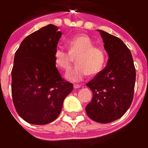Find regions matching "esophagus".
Returning <instances> with one entry per match:
<instances>
[{
    "mask_svg": "<svg viewBox=\"0 0 148 148\" xmlns=\"http://www.w3.org/2000/svg\"><path fill=\"white\" fill-rule=\"evenodd\" d=\"M81 87V85H78V84H75L74 85V88L75 89H77V88H80Z\"/></svg>",
    "mask_w": 148,
    "mask_h": 148,
    "instance_id": "34e87169",
    "label": "esophagus"
}]
</instances>
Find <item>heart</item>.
Instances as JSON below:
<instances>
[{
	"instance_id": "1",
	"label": "heart",
	"mask_w": 148,
	"mask_h": 148,
	"mask_svg": "<svg viewBox=\"0 0 148 148\" xmlns=\"http://www.w3.org/2000/svg\"><path fill=\"white\" fill-rule=\"evenodd\" d=\"M69 52L62 47H56L53 54L56 67L66 71L70 67L72 56H75L76 66L68 71L65 77L71 82H80L86 76L96 75L105 67L107 61V52L95 47L94 41L85 34L77 35L66 40Z\"/></svg>"
}]
</instances>
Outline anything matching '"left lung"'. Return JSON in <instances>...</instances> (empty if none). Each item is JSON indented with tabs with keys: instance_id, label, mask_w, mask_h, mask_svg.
Returning a JSON list of instances; mask_svg holds the SVG:
<instances>
[{
	"instance_id": "left-lung-1",
	"label": "left lung",
	"mask_w": 148,
	"mask_h": 148,
	"mask_svg": "<svg viewBox=\"0 0 148 148\" xmlns=\"http://www.w3.org/2000/svg\"><path fill=\"white\" fill-rule=\"evenodd\" d=\"M98 32L109 58L107 66L86 83L93 97L86 112L95 122L109 123L122 117L131 106L136 70L132 53L123 41L104 31Z\"/></svg>"
}]
</instances>
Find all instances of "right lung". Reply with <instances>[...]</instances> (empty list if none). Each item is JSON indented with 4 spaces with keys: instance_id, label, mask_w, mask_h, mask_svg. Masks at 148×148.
<instances>
[{
    "instance_id": "right-lung-1",
    "label": "right lung",
    "mask_w": 148,
    "mask_h": 148,
    "mask_svg": "<svg viewBox=\"0 0 148 148\" xmlns=\"http://www.w3.org/2000/svg\"><path fill=\"white\" fill-rule=\"evenodd\" d=\"M50 24L27 36L16 51L11 71L15 108L26 122L45 125L61 113L73 84L65 81L53 61L62 32Z\"/></svg>"
}]
</instances>
